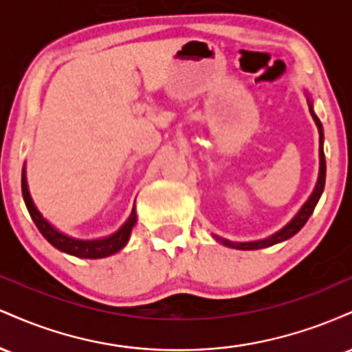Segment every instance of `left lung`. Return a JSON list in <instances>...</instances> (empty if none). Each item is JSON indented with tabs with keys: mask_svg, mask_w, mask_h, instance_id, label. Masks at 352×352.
Segmentation results:
<instances>
[{
	"mask_svg": "<svg viewBox=\"0 0 352 352\" xmlns=\"http://www.w3.org/2000/svg\"><path fill=\"white\" fill-rule=\"evenodd\" d=\"M306 98H308V96H306ZM308 106H309V112H311V116H313V120L316 122V127L319 132V177L316 182V187H314L311 197L306 200V204L302 205L300 212L294 215L293 220L289 221V223H286L285 227L280 230V232L273 233L272 236L263 238V240H256V241H240V243H236V241H230V240H227V238H221V236L215 235V240L220 241L221 245L228 246V248H235V250H260V248H266V246L276 245V243H280V241H285V240H288V238H292L293 235H296V233L300 232L302 227H305V223L308 221L311 213L314 212V207H316L319 199H321V193H322V190H324V182H326V159H324V151H322L324 134H322V125H321V122H319L318 116L314 114L313 102H311L309 98H308Z\"/></svg>",
	"mask_w": 352,
	"mask_h": 352,
	"instance_id": "left-lung-1",
	"label": "left lung"
}]
</instances>
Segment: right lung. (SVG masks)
Masks as SVG:
<instances>
[{"mask_svg": "<svg viewBox=\"0 0 352 352\" xmlns=\"http://www.w3.org/2000/svg\"><path fill=\"white\" fill-rule=\"evenodd\" d=\"M21 190H23V199L24 204H26L28 212H30L31 218L38 227L41 235L46 238L50 243L58 248L59 252H64L67 254H72V256L78 258H91V260H96V258H106L111 256L117 252L124 248L127 245L129 236H131L132 228H134L137 221V213L135 208H132L131 217L127 218V221L117 230L116 233L109 235L106 238H99V240H78V238H72L60 233L59 230H56L46 218H43L39 210L36 208L33 199L30 195V188H28V180H26V168L23 167L21 173Z\"/></svg>", "mask_w": 352, "mask_h": 352, "instance_id": "obj_1", "label": "right lung"}]
</instances>
